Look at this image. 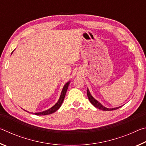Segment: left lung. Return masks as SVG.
<instances>
[{"mask_svg": "<svg viewBox=\"0 0 146 146\" xmlns=\"http://www.w3.org/2000/svg\"><path fill=\"white\" fill-rule=\"evenodd\" d=\"M87 95H88V99L90 100V102L94 106H95V108L99 109V110H102L103 111H112V110H117V109L120 108V107H122V106H119V107L113 108H106L105 106H104L102 104L98 102V100H96L95 98H94L92 95H91V94L90 93V90H89L88 88H87Z\"/></svg>", "mask_w": 146, "mask_h": 146, "instance_id": "1", "label": "left lung"}]
</instances>
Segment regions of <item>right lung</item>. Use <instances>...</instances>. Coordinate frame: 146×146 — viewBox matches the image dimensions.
<instances>
[{
    "label": "right lung",
    "mask_w": 146,
    "mask_h": 146,
    "mask_svg": "<svg viewBox=\"0 0 146 146\" xmlns=\"http://www.w3.org/2000/svg\"><path fill=\"white\" fill-rule=\"evenodd\" d=\"M13 52L11 53V54L13 53ZM70 81H68L67 83L65 84V85H64L63 87L60 96V97H59V99L57 101V102H56L53 106H52L51 108H49V109H48V110H47L46 111H41V112H38V113H31V112L27 111H26L25 110H24L26 111H27V112H29V113H32V114H34L36 115H47L52 114V113H55L56 111H57L58 109L60 108V107L62 105V104L64 98H65L66 93V92H67V90L68 89V86H69V85H70Z\"/></svg>",
    "instance_id": "right-lung-1"
}]
</instances>
